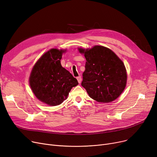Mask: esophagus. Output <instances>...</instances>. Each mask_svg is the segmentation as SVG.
I'll return each instance as SVG.
<instances>
[{"instance_id": "obj_1", "label": "esophagus", "mask_w": 157, "mask_h": 157, "mask_svg": "<svg viewBox=\"0 0 157 157\" xmlns=\"http://www.w3.org/2000/svg\"><path fill=\"white\" fill-rule=\"evenodd\" d=\"M77 79H78V83H80L81 82V76H78V77H77Z\"/></svg>"}]
</instances>
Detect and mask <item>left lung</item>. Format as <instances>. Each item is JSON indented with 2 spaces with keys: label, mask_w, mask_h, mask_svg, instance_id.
Here are the masks:
<instances>
[{
  "label": "left lung",
  "mask_w": 157,
  "mask_h": 157,
  "mask_svg": "<svg viewBox=\"0 0 157 157\" xmlns=\"http://www.w3.org/2000/svg\"><path fill=\"white\" fill-rule=\"evenodd\" d=\"M78 49L86 59L81 85L88 95L101 103L116 100L127 85V74L123 61L111 49L103 46Z\"/></svg>",
  "instance_id": "obj_1"
}]
</instances>
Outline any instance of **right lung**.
Instances as JSON below:
<instances>
[{"label": "right lung", "instance_id": "right-lung-1", "mask_svg": "<svg viewBox=\"0 0 157 157\" xmlns=\"http://www.w3.org/2000/svg\"><path fill=\"white\" fill-rule=\"evenodd\" d=\"M67 49L52 48L41 56L32 69L29 82L37 99L48 105L61 104L78 80L60 63Z\"/></svg>", "mask_w": 157, "mask_h": 157}]
</instances>
